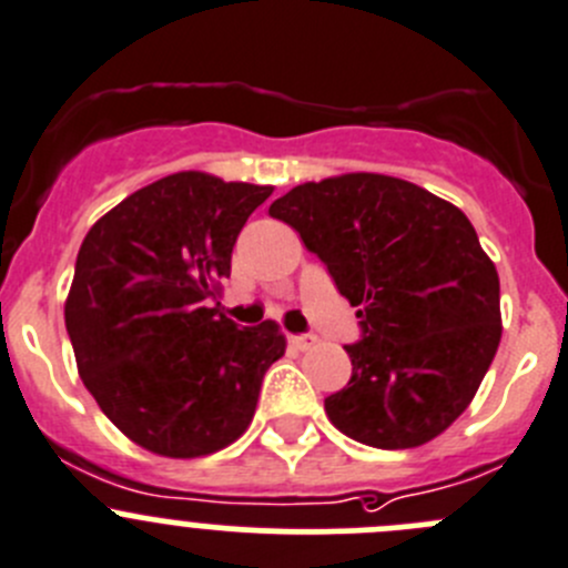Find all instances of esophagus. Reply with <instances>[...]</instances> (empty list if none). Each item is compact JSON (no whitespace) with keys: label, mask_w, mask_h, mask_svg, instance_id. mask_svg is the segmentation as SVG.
Wrapping results in <instances>:
<instances>
[{"label":"esophagus","mask_w":568,"mask_h":568,"mask_svg":"<svg viewBox=\"0 0 568 568\" xmlns=\"http://www.w3.org/2000/svg\"><path fill=\"white\" fill-rule=\"evenodd\" d=\"M291 344H294L296 349H311L316 344V336H314V333H302V336H291Z\"/></svg>","instance_id":"obj_1"}]
</instances>
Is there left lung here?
<instances>
[{"label": "left lung", "instance_id": "obj_1", "mask_svg": "<svg viewBox=\"0 0 568 568\" xmlns=\"http://www.w3.org/2000/svg\"><path fill=\"white\" fill-rule=\"evenodd\" d=\"M356 305L353 375L327 420L373 448H417L470 406L501 342L499 272L452 201L384 173L296 184L268 206Z\"/></svg>", "mask_w": 568, "mask_h": 568}]
</instances>
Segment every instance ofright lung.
<instances>
[{
	"label": "right lung",
	"mask_w": 568,
	"mask_h": 568,
	"mask_svg": "<svg viewBox=\"0 0 568 568\" xmlns=\"http://www.w3.org/2000/svg\"><path fill=\"white\" fill-rule=\"evenodd\" d=\"M268 184L182 171L94 221L63 320L81 381L131 443L171 459L235 443L266 369L285 353L277 322L237 327L206 308Z\"/></svg>",
	"instance_id": "1"
}]
</instances>
